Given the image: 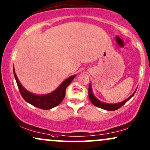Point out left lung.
<instances>
[{"label":"left lung","mask_w":150,"mask_h":150,"mask_svg":"<svg viewBox=\"0 0 150 150\" xmlns=\"http://www.w3.org/2000/svg\"><path fill=\"white\" fill-rule=\"evenodd\" d=\"M135 91L134 92V93L132 95H130L128 98H127L126 100H125L124 101L120 102V103H115V104H110V103H103V102L100 101L96 98V97L94 95V94L93 93V90H92V86L91 84H90L89 85V89H88V93H89V98H90V100L91 101V103H93V105H95V106L98 107V108H101V109L105 110H108V111H113V110H116L119 108H120L122 105H124L128 101L133 95H134L135 93Z\"/></svg>","instance_id":"obj_1"}]
</instances>
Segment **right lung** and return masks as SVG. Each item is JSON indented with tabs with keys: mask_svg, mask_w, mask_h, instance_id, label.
Listing matches in <instances>:
<instances>
[{
	"mask_svg": "<svg viewBox=\"0 0 150 150\" xmlns=\"http://www.w3.org/2000/svg\"><path fill=\"white\" fill-rule=\"evenodd\" d=\"M13 74L16 78V83H17L19 91L21 95L27 103L30 105H33L36 108H40L42 110H50L55 108L60 104L64 99L65 95V90L69 85L71 83L74 78L76 75H74L65 79L62 83L59 85L57 88L55 89L52 93L45 94V95H36L33 93H30L28 90L21 85L20 83L18 78L16 75L13 67Z\"/></svg>",
	"mask_w": 150,
	"mask_h": 150,
	"instance_id": "right-lung-1",
	"label": "right lung"
}]
</instances>
